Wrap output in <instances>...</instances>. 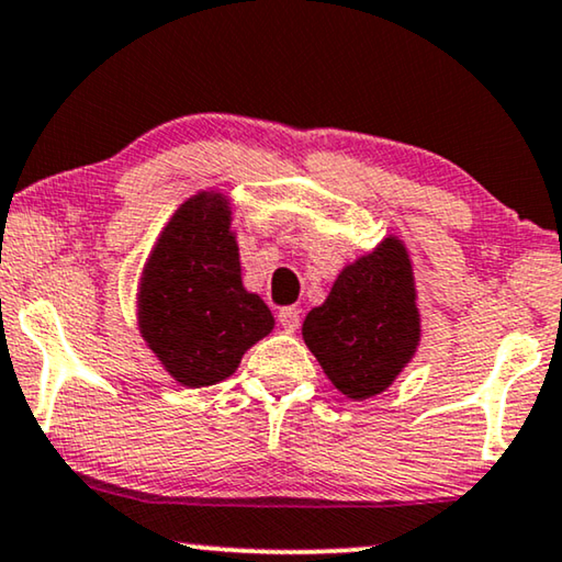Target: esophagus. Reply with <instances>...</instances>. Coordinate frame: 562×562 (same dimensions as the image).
Masks as SVG:
<instances>
[{
    "instance_id": "1",
    "label": "esophagus",
    "mask_w": 562,
    "mask_h": 562,
    "mask_svg": "<svg viewBox=\"0 0 562 562\" xmlns=\"http://www.w3.org/2000/svg\"><path fill=\"white\" fill-rule=\"evenodd\" d=\"M278 323L282 325L288 333H295L300 328V307H282L278 313Z\"/></svg>"
}]
</instances>
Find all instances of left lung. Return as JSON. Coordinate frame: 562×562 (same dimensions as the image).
Here are the masks:
<instances>
[{"mask_svg":"<svg viewBox=\"0 0 562 562\" xmlns=\"http://www.w3.org/2000/svg\"><path fill=\"white\" fill-rule=\"evenodd\" d=\"M303 338L333 386L363 401L386 391L412 361L422 338L412 259L404 241L386 237L333 282L313 307Z\"/></svg>","mask_w":562,"mask_h":562,"instance_id":"left-lung-1","label":"left lung"}]
</instances>
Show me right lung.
Listing matches in <instances>:
<instances>
[{
	"instance_id": "obj_1",
	"label": "right lung",
	"mask_w": 562,
	"mask_h": 562,
	"mask_svg": "<svg viewBox=\"0 0 562 562\" xmlns=\"http://www.w3.org/2000/svg\"><path fill=\"white\" fill-rule=\"evenodd\" d=\"M229 201L201 191L176 209L144 267L138 328L181 386H214L274 328L262 297L241 284Z\"/></svg>"
}]
</instances>
